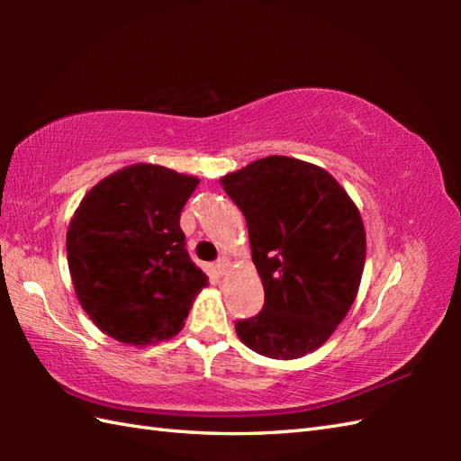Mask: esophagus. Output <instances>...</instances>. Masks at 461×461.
I'll return each mask as SVG.
<instances>
[{"mask_svg": "<svg viewBox=\"0 0 461 461\" xmlns=\"http://www.w3.org/2000/svg\"><path fill=\"white\" fill-rule=\"evenodd\" d=\"M230 269V259L228 258H221L218 263H215V271H218V276H225Z\"/></svg>", "mask_w": 461, "mask_h": 461, "instance_id": "1", "label": "esophagus"}]
</instances>
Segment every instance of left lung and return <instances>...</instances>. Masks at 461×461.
<instances>
[{"label":"left lung","instance_id":"1","mask_svg":"<svg viewBox=\"0 0 461 461\" xmlns=\"http://www.w3.org/2000/svg\"><path fill=\"white\" fill-rule=\"evenodd\" d=\"M246 215L266 291L259 315L236 322L258 355L293 360L325 345L357 299L366 233L357 203L311 162L267 156L220 180Z\"/></svg>","mask_w":461,"mask_h":461}]
</instances>
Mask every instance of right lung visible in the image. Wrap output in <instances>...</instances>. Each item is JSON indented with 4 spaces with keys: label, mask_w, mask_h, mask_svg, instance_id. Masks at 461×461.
<instances>
[{
    "label": "right lung",
    "mask_w": 461,
    "mask_h": 461,
    "mask_svg": "<svg viewBox=\"0 0 461 461\" xmlns=\"http://www.w3.org/2000/svg\"><path fill=\"white\" fill-rule=\"evenodd\" d=\"M195 176L139 162L85 194L67 230L71 281L86 315L124 345L178 335L208 276L192 263L180 213Z\"/></svg>",
    "instance_id": "obj_1"
}]
</instances>
